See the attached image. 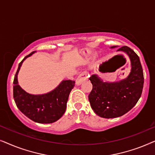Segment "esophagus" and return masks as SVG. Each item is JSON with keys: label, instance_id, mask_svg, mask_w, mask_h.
<instances>
[{"label": "esophagus", "instance_id": "esophagus-1", "mask_svg": "<svg viewBox=\"0 0 155 155\" xmlns=\"http://www.w3.org/2000/svg\"><path fill=\"white\" fill-rule=\"evenodd\" d=\"M87 73L86 71L82 72V73H80L78 77L77 78V79L75 80V83L77 85H80L81 84L82 82L85 81V80H87Z\"/></svg>", "mask_w": 155, "mask_h": 155}]
</instances>
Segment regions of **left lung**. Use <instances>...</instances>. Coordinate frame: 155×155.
<instances>
[{
	"label": "left lung",
	"instance_id": "obj_1",
	"mask_svg": "<svg viewBox=\"0 0 155 155\" xmlns=\"http://www.w3.org/2000/svg\"><path fill=\"white\" fill-rule=\"evenodd\" d=\"M118 51L126 52L130 57L132 68L126 79L110 83L102 82L97 75L90 78L92 90L88 96L89 101L94 113L101 118L124 115L136 104L143 92L144 75L139 56L126 46Z\"/></svg>",
	"mask_w": 155,
	"mask_h": 155
}]
</instances>
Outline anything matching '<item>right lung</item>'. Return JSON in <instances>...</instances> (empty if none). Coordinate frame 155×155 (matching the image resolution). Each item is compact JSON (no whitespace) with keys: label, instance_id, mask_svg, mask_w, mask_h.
Instances as JSON below:
<instances>
[{"label":"right lung","instance_id":"obj_1","mask_svg":"<svg viewBox=\"0 0 155 155\" xmlns=\"http://www.w3.org/2000/svg\"><path fill=\"white\" fill-rule=\"evenodd\" d=\"M27 55L19 63L13 81V97L20 111L33 121L39 124H51L58 120L65 111L70 92L75 86V81L63 80L54 90L41 95L28 94L18 84V74Z\"/></svg>","mask_w":155,"mask_h":155}]
</instances>
